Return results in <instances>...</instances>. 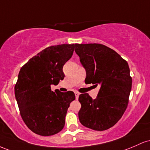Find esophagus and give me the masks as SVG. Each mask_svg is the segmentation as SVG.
<instances>
[{"mask_svg": "<svg viewBox=\"0 0 150 150\" xmlns=\"http://www.w3.org/2000/svg\"><path fill=\"white\" fill-rule=\"evenodd\" d=\"M75 96H76V98L78 99L79 96V93L78 92H75Z\"/></svg>", "mask_w": 150, "mask_h": 150, "instance_id": "34e87169", "label": "esophagus"}]
</instances>
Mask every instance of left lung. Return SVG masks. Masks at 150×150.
<instances>
[{
  "label": "left lung",
  "instance_id": "8db88e82",
  "mask_svg": "<svg viewBox=\"0 0 150 150\" xmlns=\"http://www.w3.org/2000/svg\"><path fill=\"white\" fill-rule=\"evenodd\" d=\"M75 52L85 69L86 83L100 86L96 98L81 94V123L94 130H105L125 112L132 88L127 62L116 52L100 44H76Z\"/></svg>",
  "mask_w": 150,
  "mask_h": 150
}]
</instances>
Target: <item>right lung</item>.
I'll list each match as a JSON object with an SVG mask.
<instances>
[{
    "label": "right lung",
    "mask_w": 150,
    "mask_h": 150,
    "mask_svg": "<svg viewBox=\"0 0 150 150\" xmlns=\"http://www.w3.org/2000/svg\"><path fill=\"white\" fill-rule=\"evenodd\" d=\"M76 44L45 49L21 69L15 96L22 118L35 133L50 136L65 125V117L74 93L51 91L52 84L63 80V66L73 54Z\"/></svg>",
    "instance_id": "obj_1"
}]
</instances>
